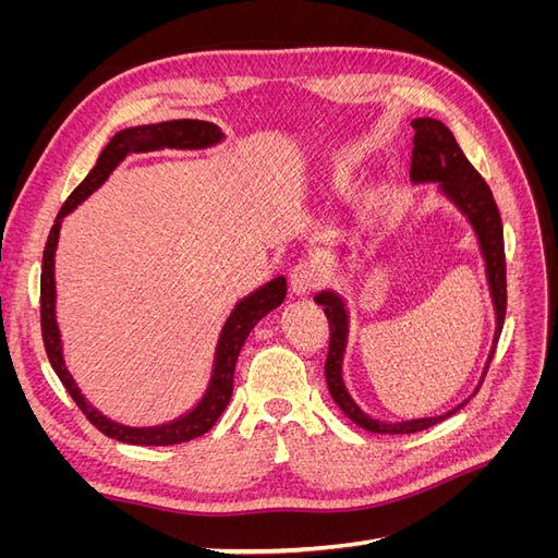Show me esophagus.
<instances>
[{
    "mask_svg": "<svg viewBox=\"0 0 558 558\" xmlns=\"http://www.w3.org/2000/svg\"><path fill=\"white\" fill-rule=\"evenodd\" d=\"M316 286H318V275L312 263L302 260L291 269V291L295 295H310Z\"/></svg>",
    "mask_w": 558,
    "mask_h": 558,
    "instance_id": "34e87169",
    "label": "esophagus"
}]
</instances>
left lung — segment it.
<instances>
[{
	"label": "left lung",
	"mask_w": 558,
	"mask_h": 558,
	"mask_svg": "<svg viewBox=\"0 0 558 558\" xmlns=\"http://www.w3.org/2000/svg\"><path fill=\"white\" fill-rule=\"evenodd\" d=\"M414 156H412V170L410 179L414 185H435V195L442 197L447 205L453 207L463 221L468 223L470 232L475 234V242L480 248V256L484 260V275L488 286V298H492L496 328L492 349L482 369L480 384L486 375V367L494 359V351L498 344V337L505 324V305H508V286H505V244H502V223L496 207V199L492 195L486 181L480 177L475 167L463 156L461 146L456 144L451 130L437 121V118H414ZM320 307H324L328 324H330V349L326 361V381L332 400L353 424L369 433H384V435H402V433H416L440 424L453 412H459L463 404L477 393V388L465 400H461L456 408L437 414V416H416V418H379L367 414L361 404L353 400L349 388L344 384V356L349 347V330H351V316L347 298L335 291L324 289L314 298ZM477 384V386H480Z\"/></svg>",
	"instance_id": "1"
}]
</instances>
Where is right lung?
<instances>
[{"label":"right lung","instance_id":"add662e5","mask_svg":"<svg viewBox=\"0 0 558 558\" xmlns=\"http://www.w3.org/2000/svg\"><path fill=\"white\" fill-rule=\"evenodd\" d=\"M226 140L223 130L209 123V121H193V118H181V121H165V123H148V125H134L116 132L99 154L97 162L88 177L83 179L74 193L66 197L62 205L56 226L50 228L48 242L44 248L41 260V335L48 361L53 365L56 375L64 384L66 393L74 398V402L81 408V412L90 418L95 428L102 430L111 440L125 442V445H142V447H167L195 440V437L205 435L218 416L228 408L232 396V377H234V363H238L240 351L246 342L248 332L258 324L263 316H267L272 310H277L286 300V277L279 275L269 279L267 283L258 286L256 291L240 298L234 302L228 318L223 320L221 332L214 347V361L211 373L205 391L197 398L191 410L183 414L165 421V424L156 426H125L118 421L109 418L107 414L99 412L95 404L81 393L78 384L74 381L72 373L66 369L64 363V349H62V335L58 326V289H56V251L60 242V230L64 218L70 216L81 202H86L95 191L105 185V181L111 177V172L132 154H148V150L158 148H174V150H207L214 148Z\"/></svg>","mask_w":558,"mask_h":558}]
</instances>
